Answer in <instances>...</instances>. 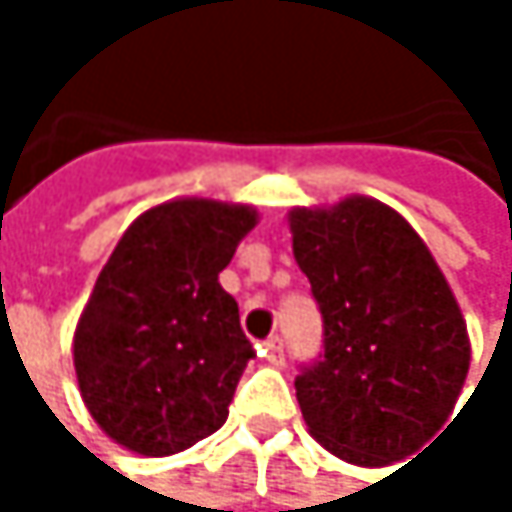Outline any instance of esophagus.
Segmentation results:
<instances>
[{
	"instance_id": "esophagus-1",
	"label": "esophagus",
	"mask_w": 512,
	"mask_h": 512,
	"mask_svg": "<svg viewBox=\"0 0 512 512\" xmlns=\"http://www.w3.org/2000/svg\"><path fill=\"white\" fill-rule=\"evenodd\" d=\"M264 356H267V362L282 365V338H279V334H273V338L264 341Z\"/></svg>"
}]
</instances>
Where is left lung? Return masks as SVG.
I'll return each instance as SVG.
<instances>
[{
	"mask_svg": "<svg viewBox=\"0 0 512 512\" xmlns=\"http://www.w3.org/2000/svg\"><path fill=\"white\" fill-rule=\"evenodd\" d=\"M325 353L294 378L310 436L356 467H387L436 436L470 371L467 322L430 248L371 196L291 208Z\"/></svg>",
	"mask_w": 512,
	"mask_h": 512,
	"instance_id": "8db88e82",
	"label": "left lung"
}]
</instances>
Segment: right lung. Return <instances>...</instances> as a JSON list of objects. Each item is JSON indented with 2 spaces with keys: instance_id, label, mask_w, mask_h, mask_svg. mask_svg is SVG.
<instances>
[{
  "instance_id": "1",
  "label": "right lung",
  "mask_w": 512,
  "mask_h": 512,
  "mask_svg": "<svg viewBox=\"0 0 512 512\" xmlns=\"http://www.w3.org/2000/svg\"><path fill=\"white\" fill-rule=\"evenodd\" d=\"M254 224L242 202L171 199L131 221L97 276L73 334L76 381L134 455H178L224 427L254 350L218 273Z\"/></svg>"
}]
</instances>
